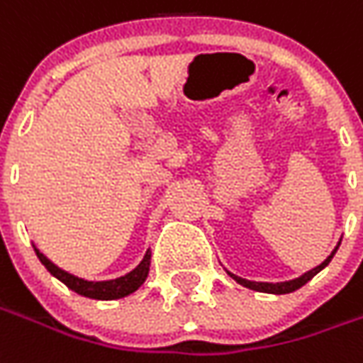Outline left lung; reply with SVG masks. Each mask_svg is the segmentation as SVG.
Returning <instances> with one entry per match:
<instances>
[{
    "mask_svg": "<svg viewBox=\"0 0 363 363\" xmlns=\"http://www.w3.org/2000/svg\"><path fill=\"white\" fill-rule=\"evenodd\" d=\"M340 242L336 243V247L332 250L330 255H328V257H326V259H324L320 265H316V267H313L311 271H306V273H303V275H298V277L289 279V281H279V283H267V281H247V279H242V277H238V275H234V273H230L228 269H225V273L234 279L235 283H240V285H243V287L252 289V291H257V293H269V295H287V293H293V291H296V289H301L303 285H306V283H308V281H311V279H313L316 273H320V271H323L324 267L330 263L332 257H334V253L338 252Z\"/></svg>",
    "mask_w": 363,
    "mask_h": 363,
    "instance_id": "1",
    "label": "left lung"
}]
</instances>
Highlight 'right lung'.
<instances>
[{
  "instance_id": "1",
  "label": "right lung",
  "mask_w": 363,
  "mask_h": 363,
  "mask_svg": "<svg viewBox=\"0 0 363 363\" xmlns=\"http://www.w3.org/2000/svg\"><path fill=\"white\" fill-rule=\"evenodd\" d=\"M35 253H37L39 261L47 267V271H49L52 277L62 281L68 289H72L78 295L88 296V298H98V301H113V298H123V296L135 293L145 283L147 275H149V267H151V250H147L143 259L139 261L138 267L131 269L129 273H125V275L116 279H108V281H88V279L76 277L72 273L60 269L45 253H40L37 247H35Z\"/></svg>"
}]
</instances>
